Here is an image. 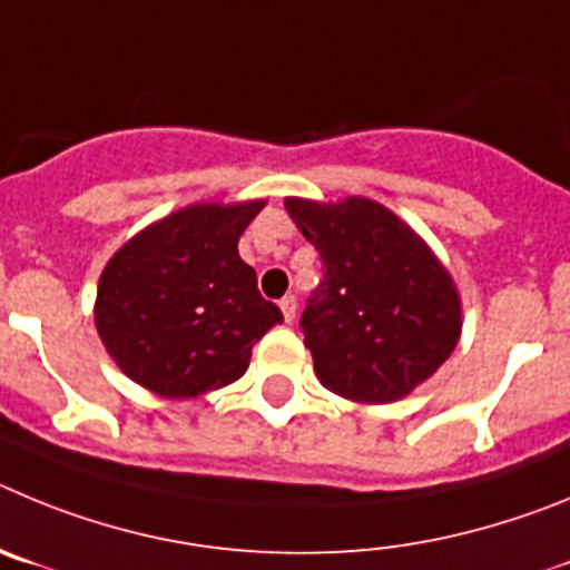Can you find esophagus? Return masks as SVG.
I'll return each instance as SVG.
<instances>
[{
	"label": "esophagus",
	"mask_w": 570,
	"mask_h": 570,
	"mask_svg": "<svg viewBox=\"0 0 570 570\" xmlns=\"http://www.w3.org/2000/svg\"><path fill=\"white\" fill-rule=\"evenodd\" d=\"M281 312H284V321L286 323L295 321V312H297L295 295H284V297H281Z\"/></svg>",
	"instance_id": "esophagus-1"
}]
</instances>
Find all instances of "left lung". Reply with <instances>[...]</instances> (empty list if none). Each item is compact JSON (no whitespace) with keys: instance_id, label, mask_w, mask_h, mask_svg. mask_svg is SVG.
Instances as JSON below:
<instances>
[{"instance_id":"8db88e82","label":"left lung","mask_w":570,"mask_h":570,"mask_svg":"<svg viewBox=\"0 0 570 570\" xmlns=\"http://www.w3.org/2000/svg\"><path fill=\"white\" fill-rule=\"evenodd\" d=\"M284 204L323 261L301 315L321 383L355 403L406 397L443 366L463 330L445 266L377 202Z\"/></svg>"}]
</instances>
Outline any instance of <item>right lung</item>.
I'll use <instances>...</instances> for the list:
<instances>
[{
  "instance_id": "add662e5",
  "label": "right lung",
  "mask_w": 570,
  "mask_h": 570,
  "mask_svg": "<svg viewBox=\"0 0 570 570\" xmlns=\"http://www.w3.org/2000/svg\"><path fill=\"white\" fill-rule=\"evenodd\" d=\"M264 202L193 204L130 238L107 261L96 330L138 386L184 400L247 372L253 346L284 321L238 255Z\"/></svg>"
}]
</instances>
